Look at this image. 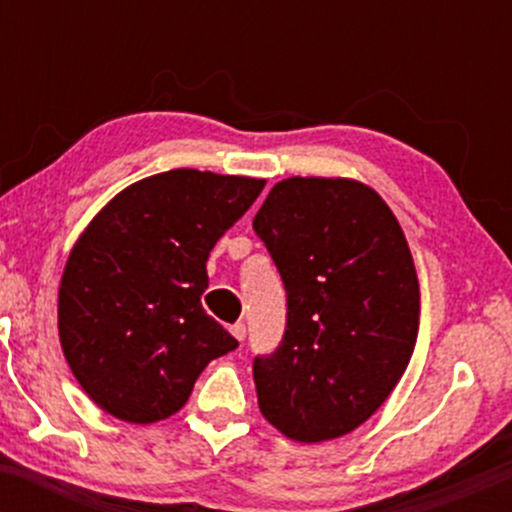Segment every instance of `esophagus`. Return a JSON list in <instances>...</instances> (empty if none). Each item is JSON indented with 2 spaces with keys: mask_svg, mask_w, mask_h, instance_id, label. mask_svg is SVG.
I'll return each mask as SVG.
<instances>
[{
  "mask_svg": "<svg viewBox=\"0 0 512 512\" xmlns=\"http://www.w3.org/2000/svg\"><path fill=\"white\" fill-rule=\"evenodd\" d=\"M231 334L238 339V342H243V339H245V325H243V322H236V325H231Z\"/></svg>",
  "mask_w": 512,
  "mask_h": 512,
  "instance_id": "esophagus-1",
  "label": "esophagus"
}]
</instances>
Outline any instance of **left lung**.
Instances as JSON below:
<instances>
[{
  "mask_svg": "<svg viewBox=\"0 0 512 512\" xmlns=\"http://www.w3.org/2000/svg\"><path fill=\"white\" fill-rule=\"evenodd\" d=\"M286 286V332L257 356L264 419L298 443L342 438L390 397L414 354L421 293L402 226L351 178L276 182L252 221Z\"/></svg>",
  "mask_w": 512,
  "mask_h": 512,
  "instance_id": "8db88e82",
  "label": "left lung"
}]
</instances>
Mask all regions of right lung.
Wrapping results in <instances>:
<instances>
[{
	"instance_id": "right-lung-1",
	"label": "right lung",
	"mask_w": 512,
	"mask_h": 512,
	"mask_svg": "<svg viewBox=\"0 0 512 512\" xmlns=\"http://www.w3.org/2000/svg\"><path fill=\"white\" fill-rule=\"evenodd\" d=\"M264 180L175 168L110 199L64 264L57 327L74 378L103 411L154 424L185 407L209 361L238 346L202 308L209 252Z\"/></svg>"
}]
</instances>
